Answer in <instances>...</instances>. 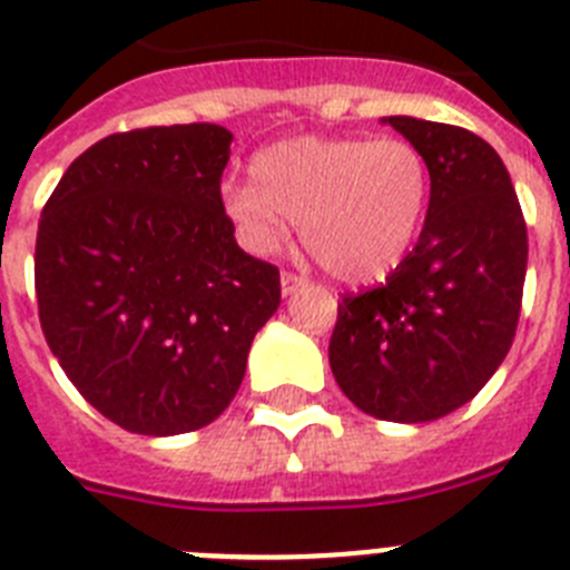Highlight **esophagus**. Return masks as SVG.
Returning <instances> with one entry per match:
<instances>
[{
    "label": "esophagus",
    "mask_w": 570,
    "mask_h": 570,
    "mask_svg": "<svg viewBox=\"0 0 570 570\" xmlns=\"http://www.w3.org/2000/svg\"><path fill=\"white\" fill-rule=\"evenodd\" d=\"M299 285H305V279H302L299 274H294V271H282V294L291 296Z\"/></svg>",
    "instance_id": "obj_1"
}]
</instances>
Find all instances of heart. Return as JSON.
<instances>
[{"label": "heart", "mask_w": 570, "mask_h": 570, "mask_svg": "<svg viewBox=\"0 0 570 570\" xmlns=\"http://www.w3.org/2000/svg\"><path fill=\"white\" fill-rule=\"evenodd\" d=\"M254 179L223 188L236 242L271 256L299 223L302 245L342 282L394 271L414 245L431 196V170L416 145L396 136H299L250 163Z\"/></svg>", "instance_id": "b5f03b06"}]
</instances>
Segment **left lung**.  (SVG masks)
I'll return each instance as SVG.
<instances>
[{
	"mask_svg": "<svg viewBox=\"0 0 570 570\" xmlns=\"http://www.w3.org/2000/svg\"><path fill=\"white\" fill-rule=\"evenodd\" d=\"M431 170L414 250L380 288L345 294L331 371L360 411L431 422L480 394L511 347L522 308L528 230L500 154L456 125L385 116Z\"/></svg>",
	"mask_w": 570,
	"mask_h": 570,
	"instance_id": "8db88e82",
	"label": "left lung"
}]
</instances>
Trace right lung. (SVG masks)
<instances>
[{
	"instance_id": "add662e5",
	"label": "right lung",
	"mask_w": 570,
	"mask_h": 570,
	"mask_svg": "<svg viewBox=\"0 0 570 570\" xmlns=\"http://www.w3.org/2000/svg\"><path fill=\"white\" fill-rule=\"evenodd\" d=\"M230 142L210 122L105 136L45 203L42 334L79 394L130 434L214 422L279 308V271L245 254L223 214Z\"/></svg>"
}]
</instances>
